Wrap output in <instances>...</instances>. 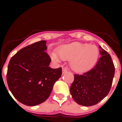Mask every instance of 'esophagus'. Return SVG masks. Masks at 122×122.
Wrapping results in <instances>:
<instances>
[{
    "label": "esophagus",
    "instance_id": "34e87169",
    "mask_svg": "<svg viewBox=\"0 0 122 122\" xmlns=\"http://www.w3.org/2000/svg\"><path fill=\"white\" fill-rule=\"evenodd\" d=\"M68 71V68H62V74H64Z\"/></svg>",
    "mask_w": 122,
    "mask_h": 122
}]
</instances>
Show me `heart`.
<instances>
[{
	"label": "heart",
	"mask_w": 122,
	"mask_h": 122,
	"mask_svg": "<svg viewBox=\"0 0 122 122\" xmlns=\"http://www.w3.org/2000/svg\"><path fill=\"white\" fill-rule=\"evenodd\" d=\"M58 54L52 52V58L56 62L60 59L70 60V67L73 71L82 72L93 66L96 62L99 54V49L96 45L72 42L66 44L58 49Z\"/></svg>",
	"instance_id": "b5f03b06"
}]
</instances>
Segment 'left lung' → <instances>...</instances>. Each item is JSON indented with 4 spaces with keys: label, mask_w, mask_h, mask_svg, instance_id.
<instances>
[{
    "label": "left lung",
    "mask_w": 122,
    "mask_h": 122,
    "mask_svg": "<svg viewBox=\"0 0 122 122\" xmlns=\"http://www.w3.org/2000/svg\"><path fill=\"white\" fill-rule=\"evenodd\" d=\"M102 56L93 68L83 74H74L70 87L72 99L78 104L92 106L97 104L110 92L114 76V66L110 54L99 46Z\"/></svg>",
    "instance_id": "1"
}]
</instances>
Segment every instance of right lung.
Returning a JSON list of instances; mask_svg holds the SVG:
<instances>
[{
  "label": "right lung",
  "instance_id": "1",
  "mask_svg": "<svg viewBox=\"0 0 122 122\" xmlns=\"http://www.w3.org/2000/svg\"><path fill=\"white\" fill-rule=\"evenodd\" d=\"M46 43V41H41L23 48L9 63L6 76L9 88L25 105L34 106L45 102L62 74L61 68L49 67L51 60L45 52Z\"/></svg>",
  "mask_w": 122,
  "mask_h": 122
}]
</instances>
